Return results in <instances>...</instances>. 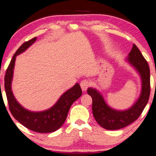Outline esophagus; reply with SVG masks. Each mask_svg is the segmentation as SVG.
<instances>
[{"mask_svg":"<svg viewBox=\"0 0 156 156\" xmlns=\"http://www.w3.org/2000/svg\"><path fill=\"white\" fill-rule=\"evenodd\" d=\"M90 85V83L89 80H83L80 82V87H81V88H82L83 91H84V92L87 90V89L89 87Z\"/></svg>","mask_w":156,"mask_h":156,"instance_id":"1","label":"esophagus"}]
</instances>
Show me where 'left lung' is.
Returning a JSON list of instances; mask_svg holds the SVG:
<instances>
[{"mask_svg":"<svg viewBox=\"0 0 156 156\" xmlns=\"http://www.w3.org/2000/svg\"><path fill=\"white\" fill-rule=\"evenodd\" d=\"M127 61L138 72L141 80V91L137 100L128 109L118 111L106 103L103 96L95 88L89 87L87 94L92 99V113L97 123L109 130L122 129L137 119L147 104L150 95V69L146 60L134 45Z\"/></svg>","mask_w":156,"mask_h":156,"instance_id":"left-lung-1","label":"left lung"}]
</instances>
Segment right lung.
<instances>
[{
    "label": "right lung",
    "instance_id": "add662e5",
    "mask_svg": "<svg viewBox=\"0 0 156 156\" xmlns=\"http://www.w3.org/2000/svg\"><path fill=\"white\" fill-rule=\"evenodd\" d=\"M36 39V37H35L31 40L25 42L16 51L5 76V90L9 108L12 115L17 121L34 132L39 133H50L57 130L64 124L71 105L82 95V90L80 85L76 83L73 87L65 92L59 97L55 105L43 111H29L18 103L14 96L11 87L16 57L24 52L35 43Z\"/></svg>",
    "mask_w": 156,
    "mask_h": 156
}]
</instances>
